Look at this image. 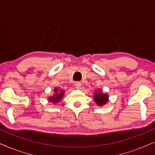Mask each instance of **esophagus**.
<instances>
[{"label": "esophagus", "instance_id": "1", "mask_svg": "<svg viewBox=\"0 0 155 155\" xmlns=\"http://www.w3.org/2000/svg\"><path fill=\"white\" fill-rule=\"evenodd\" d=\"M75 86H76V88H81V82H79V81L76 82V83H75Z\"/></svg>", "mask_w": 155, "mask_h": 155}]
</instances>
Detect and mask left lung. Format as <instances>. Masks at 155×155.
Returning a JSON list of instances; mask_svg holds the SVG:
<instances>
[{
    "label": "left lung",
    "mask_w": 155,
    "mask_h": 155,
    "mask_svg": "<svg viewBox=\"0 0 155 155\" xmlns=\"http://www.w3.org/2000/svg\"><path fill=\"white\" fill-rule=\"evenodd\" d=\"M94 99L96 104L101 106L105 105L108 101V96L107 94H104L101 89H98L96 93H94Z\"/></svg>",
    "instance_id": "left-lung-1"
}]
</instances>
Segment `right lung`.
<instances>
[{"instance_id": "1", "label": "right lung", "mask_w": 155, "mask_h": 155, "mask_svg": "<svg viewBox=\"0 0 155 155\" xmlns=\"http://www.w3.org/2000/svg\"><path fill=\"white\" fill-rule=\"evenodd\" d=\"M54 96H50L49 98V101L53 104H57V103H59L61 101V99L64 96V91L61 88H54Z\"/></svg>"}]
</instances>
